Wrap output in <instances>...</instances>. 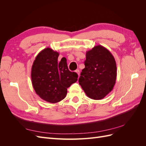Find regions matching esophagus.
<instances>
[{
  "mask_svg": "<svg viewBox=\"0 0 146 146\" xmlns=\"http://www.w3.org/2000/svg\"><path fill=\"white\" fill-rule=\"evenodd\" d=\"M76 72L78 74V76H79V75H80V70H79L78 69H77V70H76Z\"/></svg>",
  "mask_w": 146,
  "mask_h": 146,
  "instance_id": "1",
  "label": "esophagus"
}]
</instances>
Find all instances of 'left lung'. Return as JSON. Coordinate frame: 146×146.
<instances>
[{
    "mask_svg": "<svg viewBox=\"0 0 146 146\" xmlns=\"http://www.w3.org/2000/svg\"><path fill=\"white\" fill-rule=\"evenodd\" d=\"M85 66L79 84L88 98L104 99L116 83L117 68L114 56L104 46H96L86 52Z\"/></svg>",
    "mask_w": 146,
    "mask_h": 146,
    "instance_id": "left-lung-1",
    "label": "left lung"
}]
</instances>
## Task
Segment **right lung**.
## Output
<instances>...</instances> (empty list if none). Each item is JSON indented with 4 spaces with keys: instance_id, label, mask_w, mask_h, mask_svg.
Segmentation results:
<instances>
[{
    "instance_id": "right-lung-1",
    "label": "right lung",
    "mask_w": 146,
    "mask_h": 146,
    "mask_svg": "<svg viewBox=\"0 0 146 146\" xmlns=\"http://www.w3.org/2000/svg\"><path fill=\"white\" fill-rule=\"evenodd\" d=\"M59 53L47 47L36 56L32 67L31 78L34 90L48 102L57 103L65 98L67 88L77 81L78 75L70 72L66 59L58 62Z\"/></svg>"
}]
</instances>
